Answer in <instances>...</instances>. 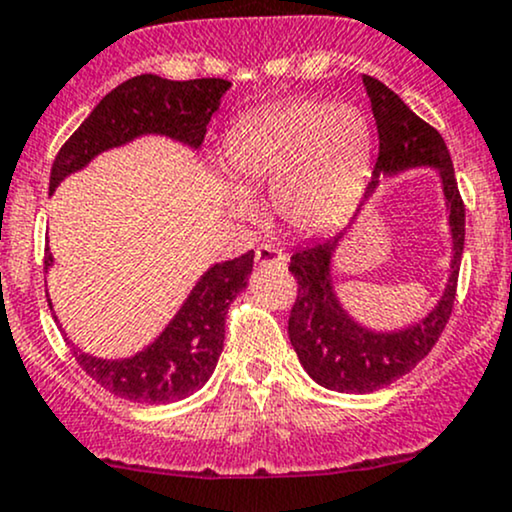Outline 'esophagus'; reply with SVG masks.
Returning a JSON list of instances; mask_svg holds the SVG:
<instances>
[{
	"label": "esophagus",
	"instance_id": "obj_1",
	"mask_svg": "<svg viewBox=\"0 0 512 512\" xmlns=\"http://www.w3.org/2000/svg\"><path fill=\"white\" fill-rule=\"evenodd\" d=\"M256 263L258 266H278L283 268L287 263V256L283 254V249L273 244H263L256 249Z\"/></svg>",
	"mask_w": 512,
	"mask_h": 512
}]
</instances>
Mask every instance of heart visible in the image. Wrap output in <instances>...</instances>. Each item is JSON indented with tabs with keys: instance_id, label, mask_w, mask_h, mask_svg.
I'll list each match as a JSON object with an SVG mask.
<instances>
[{
	"instance_id": "b5f03b06",
	"label": "heart",
	"mask_w": 512,
	"mask_h": 512,
	"mask_svg": "<svg viewBox=\"0 0 512 512\" xmlns=\"http://www.w3.org/2000/svg\"><path fill=\"white\" fill-rule=\"evenodd\" d=\"M370 162V120L350 103H275L241 118L227 137L234 179L244 186L275 181V208L300 232H321L341 220L363 191ZM229 200L239 215L254 212L241 188H232Z\"/></svg>"
}]
</instances>
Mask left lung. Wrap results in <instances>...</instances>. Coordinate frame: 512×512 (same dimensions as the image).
Masks as SVG:
<instances>
[{"instance_id":"left-lung-1","label":"left lung","mask_w":512,"mask_h":512,"mask_svg":"<svg viewBox=\"0 0 512 512\" xmlns=\"http://www.w3.org/2000/svg\"><path fill=\"white\" fill-rule=\"evenodd\" d=\"M363 84L380 132V157L365 200L377 191L382 176H396L409 169H435L447 208L452 258L445 290L426 317L401 329L380 331L350 317L333 285V256L350 227L336 237L314 241L292 256L290 273L297 278V300L287 321L290 343L314 382L343 394L377 392L426 358L452 314L464 251V203L445 140L380 79L365 74Z\"/></svg>"}]
</instances>
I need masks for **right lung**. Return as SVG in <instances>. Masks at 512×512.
Masks as SVG:
<instances>
[{"label":"right lung","instance_id":"add662e5","mask_svg":"<svg viewBox=\"0 0 512 512\" xmlns=\"http://www.w3.org/2000/svg\"><path fill=\"white\" fill-rule=\"evenodd\" d=\"M229 86L232 82L227 79L171 82L157 74H140L116 86L57 152L50 169V195L67 176L82 171L101 152L128 145L142 135L171 137L181 145L200 149L210 118ZM50 266L53 254L48 249L45 271ZM251 271L254 251L210 266L162 333L130 358H96L67 338L74 360L86 375L120 399L137 404L186 399L210 380L225 346L227 307L249 283ZM48 304L53 309V302L48 300Z\"/></svg>","mask_w":512,"mask_h":512}]
</instances>
